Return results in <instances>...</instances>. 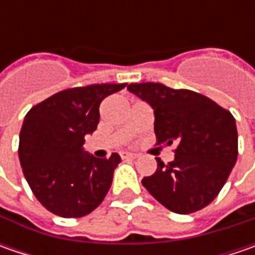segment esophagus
I'll return each instance as SVG.
<instances>
[{"instance_id":"1","label":"esophagus","mask_w":255,"mask_h":255,"mask_svg":"<svg viewBox=\"0 0 255 255\" xmlns=\"http://www.w3.org/2000/svg\"><path fill=\"white\" fill-rule=\"evenodd\" d=\"M121 156H122V159H136V157H137V154H136V153H130V152H122L121 153Z\"/></svg>"}]
</instances>
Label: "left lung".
Instances as JSON below:
<instances>
[{
    "mask_svg": "<svg viewBox=\"0 0 255 255\" xmlns=\"http://www.w3.org/2000/svg\"><path fill=\"white\" fill-rule=\"evenodd\" d=\"M129 92L149 103L157 143L174 142V160L157 157V169L142 184L177 214L201 210L217 197L239 154L236 119L207 96L162 84H130Z\"/></svg>",
    "mask_w": 255,
    "mask_h": 255,
    "instance_id": "8db88e82",
    "label": "left lung"
}]
</instances>
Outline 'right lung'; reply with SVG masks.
<instances>
[{
    "instance_id": "1",
    "label": "right lung",
    "mask_w": 255,
    "mask_h": 255,
    "mask_svg": "<svg viewBox=\"0 0 255 255\" xmlns=\"http://www.w3.org/2000/svg\"><path fill=\"white\" fill-rule=\"evenodd\" d=\"M126 84L89 85L52 95L25 116L19 162L38 201L61 217H84L108 194L121 156L98 159L85 152L86 134L99 123V105Z\"/></svg>"
}]
</instances>
